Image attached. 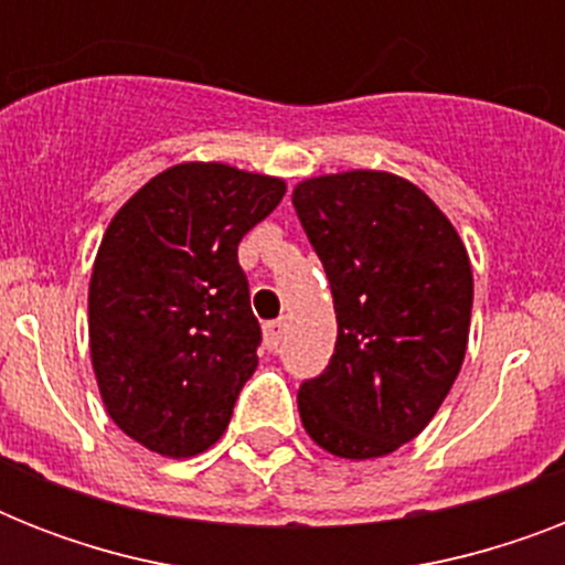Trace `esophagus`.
I'll return each instance as SVG.
<instances>
[{
    "label": "esophagus",
    "instance_id": "1",
    "mask_svg": "<svg viewBox=\"0 0 565 565\" xmlns=\"http://www.w3.org/2000/svg\"><path fill=\"white\" fill-rule=\"evenodd\" d=\"M281 337H284V322L281 319H273V322H266L264 326V343L269 352H275L278 345H281Z\"/></svg>",
    "mask_w": 565,
    "mask_h": 565
}]
</instances>
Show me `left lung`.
Masks as SVG:
<instances>
[{"mask_svg":"<svg viewBox=\"0 0 565 565\" xmlns=\"http://www.w3.org/2000/svg\"><path fill=\"white\" fill-rule=\"evenodd\" d=\"M292 207L337 313L334 358L299 390L301 425L334 457L393 455L425 430L463 366L469 252L430 195L393 172L305 179Z\"/></svg>","mask_w":565,"mask_h":565,"instance_id":"left-lung-1","label":"left lung"}]
</instances>
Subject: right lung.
I'll return each instance as SVG.
<instances>
[{"label":"right lung","instance_id":"add662e5","mask_svg":"<svg viewBox=\"0 0 565 565\" xmlns=\"http://www.w3.org/2000/svg\"><path fill=\"white\" fill-rule=\"evenodd\" d=\"M287 193L273 175L188 161L146 181L93 260L90 363L105 411L161 457H195L225 434L257 370L239 239Z\"/></svg>","mask_w":565,"mask_h":565}]
</instances>
